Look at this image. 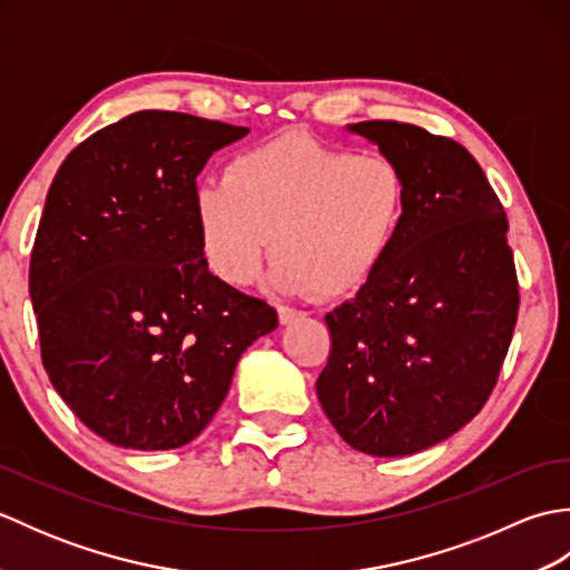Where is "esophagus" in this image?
<instances>
[{
    "mask_svg": "<svg viewBox=\"0 0 570 570\" xmlns=\"http://www.w3.org/2000/svg\"><path fill=\"white\" fill-rule=\"evenodd\" d=\"M306 313L304 311H298V308H292V306H278V323L282 325H288V323H294V321H298V318H304Z\"/></svg>",
    "mask_w": 570,
    "mask_h": 570,
    "instance_id": "1",
    "label": "esophagus"
}]
</instances>
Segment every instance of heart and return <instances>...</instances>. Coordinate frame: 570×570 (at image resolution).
<instances>
[{"label":"heart","mask_w":570,"mask_h":570,"mask_svg":"<svg viewBox=\"0 0 570 570\" xmlns=\"http://www.w3.org/2000/svg\"><path fill=\"white\" fill-rule=\"evenodd\" d=\"M406 210L409 180L390 156L296 131L239 151L223 180L193 193L210 272L247 286L274 247V284L288 294L360 292L392 254Z\"/></svg>","instance_id":"obj_1"}]
</instances>
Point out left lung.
Wrapping results in <instances>:
<instances>
[{
	"label": "left lung",
	"instance_id": "obj_1",
	"mask_svg": "<svg viewBox=\"0 0 570 570\" xmlns=\"http://www.w3.org/2000/svg\"><path fill=\"white\" fill-rule=\"evenodd\" d=\"M409 180L402 233L380 274L325 316V416L355 451L402 458L478 416L512 343L519 284L507 215L472 154L406 122L350 125Z\"/></svg>",
	"mask_w": 570,
	"mask_h": 570
}]
</instances>
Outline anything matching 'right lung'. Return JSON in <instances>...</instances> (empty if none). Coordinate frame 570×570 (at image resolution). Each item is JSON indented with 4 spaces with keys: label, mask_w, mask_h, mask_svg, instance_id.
I'll list each match as a JSON object with an SVG mask.
<instances>
[{
    "label": "right lung",
    "mask_w": 570,
    "mask_h": 570,
    "mask_svg": "<svg viewBox=\"0 0 570 570\" xmlns=\"http://www.w3.org/2000/svg\"><path fill=\"white\" fill-rule=\"evenodd\" d=\"M144 110L60 164L31 249L29 294L53 390L100 439L190 443L276 311L208 272L193 193L213 151L247 135Z\"/></svg>",
    "instance_id": "add662e5"
}]
</instances>
